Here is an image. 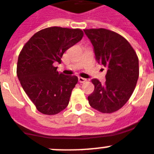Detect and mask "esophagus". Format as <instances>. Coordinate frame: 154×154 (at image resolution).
Instances as JSON below:
<instances>
[{"instance_id":"obj_1","label":"esophagus","mask_w":154,"mask_h":154,"mask_svg":"<svg viewBox=\"0 0 154 154\" xmlns=\"http://www.w3.org/2000/svg\"><path fill=\"white\" fill-rule=\"evenodd\" d=\"M86 81H87L86 79L82 78V77H79V82L80 83H84V82H86Z\"/></svg>"}]
</instances>
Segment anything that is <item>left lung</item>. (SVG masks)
<instances>
[{
    "instance_id": "8db88e82",
    "label": "left lung",
    "mask_w": 154,
    "mask_h": 154,
    "mask_svg": "<svg viewBox=\"0 0 154 154\" xmlns=\"http://www.w3.org/2000/svg\"><path fill=\"white\" fill-rule=\"evenodd\" d=\"M93 46L97 62L107 68L106 82L93 79L94 91L88 97L93 108L101 113L115 112L132 96L140 74L139 59L128 40L106 29H84Z\"/></svg>"
}]
</instances>
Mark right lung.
<instances>
[{
	"mask_svg": "<svg viewBox=\"0 0 154 154\" xmlns=\"http://www.w3.org/2000/svg\"><path fill=\"white\" fill-rule=\"evenodd\" d=\"M80 29L49 27L36 32L22 47L17 63V75L22 88L42 114L57 115L67 107L75 75L57 71L63 54L82 39Z\"/></svg>",
	"mask_w": 154,
	"mask_h": 154,
	"instance_id": "add662e5",
	"label": "right lung"
}]
</instances>
